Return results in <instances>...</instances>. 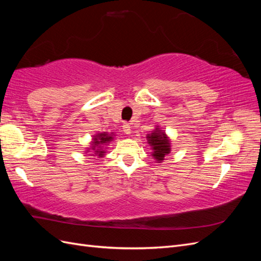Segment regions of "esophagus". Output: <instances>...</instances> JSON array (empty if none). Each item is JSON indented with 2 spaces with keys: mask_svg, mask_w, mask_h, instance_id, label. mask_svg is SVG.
Segmentation results:
<instances>
[{
  "mask_svg": "<svg viewBox=\"0 0 261 261\" xmlns=\"http://www.w3.org/2000/svg\"><path fill=\"white\" fill-rule=\"evenodd\" d=\"M130 125L128 123H124L123 124V132L125 134H130Z\"/></svg>",
  "mask_w": 261,
  "mask_h": 261,
  "instance_id": "1",
  "label": "esophagus"
}]
</instances>
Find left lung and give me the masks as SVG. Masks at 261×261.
Returning <instances> with one entry per match:
<instances>
[{"label":"left lung","instance_id":"8db88e82","mask_svg":"<svg viewBox=\"0 0 261 261\" xmlns=\"http://www.w3.org/2000/svg\"><path fill=\"white\" fill-rule=\"evenodd\" d=\"M147 138L150 146L153 147L152 155L154 156V159L156 161H162L164 156L171 151L168 137L165 136L164 133L159 130V128H156L153 133H151V135H148Z\"/></svg>","mask_w":261,"mask_h":261}]
</instances>
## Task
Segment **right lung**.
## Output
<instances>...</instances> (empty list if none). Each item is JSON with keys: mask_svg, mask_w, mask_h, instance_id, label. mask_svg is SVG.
Segmentation results:
<instances>
[{"mask_svg": "<svg viewBox=\"0 0 261 261\" xmlns=\"http://www.w3.org/2000/svg\"><path fill=\"white\" fill-rule=\"evenodd\" d=\"M112 139L113 138L111 136H109L108 134H106V133H102V134H100V135H97L96 138H93L94 141H93V144H92V150L94 151V153H96L94 155L103 156L105 151H103V149L101 148V146L109 143V141H111ZM99 145L100 146V147H98Z\"/></svg>", "mask_w": 261, "mask_h": 261, "instance_id": "1", "label": "right lung"}]
</instances>
